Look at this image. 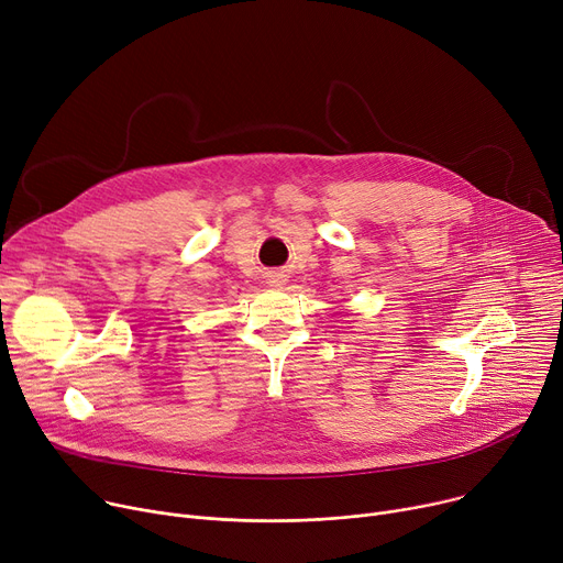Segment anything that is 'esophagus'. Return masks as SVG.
Returning <instances> with one entry per match:
<instances>
[{
	"label": "esophagus",
	"mask_w": 563,
	"mask_h": 563,
	"mask_svg": "<svg viewBox=\"0 0 563 563\" xmlns=\"http://www.w3.org/2000/svg\"><path fill=\"white\" fill-rule=\"evenodd\" d=\"M273 284H275V282H273ZM277 286H279V282H277Z\"/></svg>",
	"instance_id": "1"
}]
</instances>
